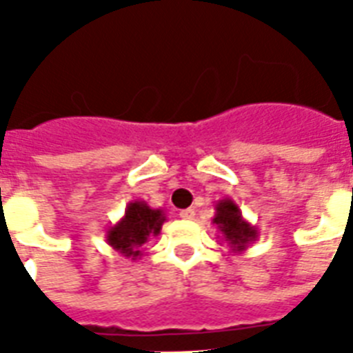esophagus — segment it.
Wrapping results in <instances>:
<instances>
[{
  "label": "esophagus",
  "instance_id": "1",
  "mask_svg": "<svg viewBox=\"0 0 353 353\" xmlns=\"http://www.w3.org/2000/svg\"><path fill=\"white\" fill-rule=\"evenodd\" d=\"M194 214H196L194 209H185L179 212V218H183V220H194Z\"/></svg>",
  "mask_w": 353,
  "mask_h": 353
}]
</instances>
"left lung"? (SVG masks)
I'll return each instance as SVG.
<instances>
[{"label":"left lung","instance_id":"1","mask_svg":"<svg viewBox=\"0 0 353 353\" xmlns=\"http://www.w3.org/2000/svg\"><path fill=\"white\" fill-rule=\"evenodd\" d=\"M216 214L212 223L218 227L221 240L231 247V252H243L258 238V229L241 216L240 207L231 198L220 199L214 205Z\"/></svg>","mask_w":353,"mask_h":353}]
</instances>
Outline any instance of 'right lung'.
<instances>
[{"instance_id": "obj_1", "label": "right lung", "mask_w": 353, "mask_h": 353, "mask_svg": "<svg viewBox=\"0 0 353 353\" xmlns=\"http://www.w3.org/2000/svg\"><path fill=\"white\" fill-rule=\"evenodd\" d=\"M166 216L163 209H152L146 201L135 199L126 205L124 216L106 231L108 245L132 260L143 256V249L152 236L163 229Z\"/></svg>"}]
</instances>
